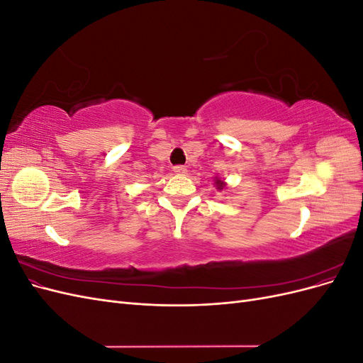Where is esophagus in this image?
<instances>
[{
	"label": "esophagus",
	"mask_w": 363,
	"mask_h": 363,
	"mask_svg": "<svg viewBox=\"0 0 363 363\" xmlns=\"http://www.w3.org/2000/svg\"><path fill=\"white\" fill-rule=\"evenodd\" d=\"M172 171L177 174V175H186L188 174V169H186V167H183V164H177V167H174Z\"/></svg>",
	"instance_id": "34e87169"
}]
</instances>
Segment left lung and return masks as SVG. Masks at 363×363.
Segmentation results:
<instances>
[{
    "instance_id": "left-lung-1",
    "label": "left lung",
    "mask_w": 363,
    "mask_h": 363,
    "mask_svg": "<svg viewBox=\"0 0 363 363\" xmlns=\"http://www.w3.org/2000/svg\"><path fill=\"white\" fill-rule=\"evenodd\" d=\"M215 184H216V189H218V191H223V189L225 188V183H224L223 180H219V179L215 180Z\"/></svg>"
}]
</instances>
